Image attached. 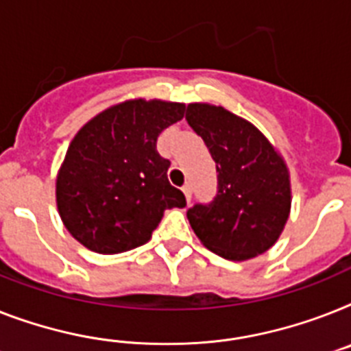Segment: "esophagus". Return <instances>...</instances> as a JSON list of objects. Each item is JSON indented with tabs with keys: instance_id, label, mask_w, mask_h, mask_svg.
Masks as SVG:
<instances>
[{
	"instance_id": "34e87169",
	"label": "esophagus",
	"mask_w": 351,
	"mask_h": 351,
	"mask_svg": "<svg viewBox=\"0 0 351 351\" xmlns=\"http://www.w3.org/2000/svg\"><path fill=\"white\" fill-rule=\"evenodd\" d=\"M182 193H184V197H186V201L190 202V199H192V186H190L188 182L182 186Z\"/></svg>"
}]
</instances>
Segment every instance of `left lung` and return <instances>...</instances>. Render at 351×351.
<instances>
[{
	"label": "left lung",
	"mask_w": 351,
	"mask_h": 351,
	"mask_svg": "<svg viewBox=\"0 0 351 351\" xmlns=\"http://www.w3.org/2000/svg\"><path fill=\"white\" fill-rule=\"evenodd\" d=\"M188 125L217 165L219 190L210 204L186 211L202 245L233 262L265 253L291 213V176L273 143L251 121L221 106L188 104Z\"/></svg>",
	"instance_id": "1"
}]
</instances>
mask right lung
I'll use <instances>...</instances> for the list:
<instances>
[{"label":"right lung","instance_id":"1","mask_svg":"<svg viewBox=\"0 0 351 351\" xmlns=\"http://www.w3.org/2000/svg\"><path fill=\"white\" fill-rule=\"evenodd\" d=\"M186 106L125 100L78 130L60 165L55 197L62 224L84 247L118 254L147 244L165 210L186 199L167 178L158 136L184 117Z\"/></svg>","mask_w":351,"mask_h":351}]
</instances>
